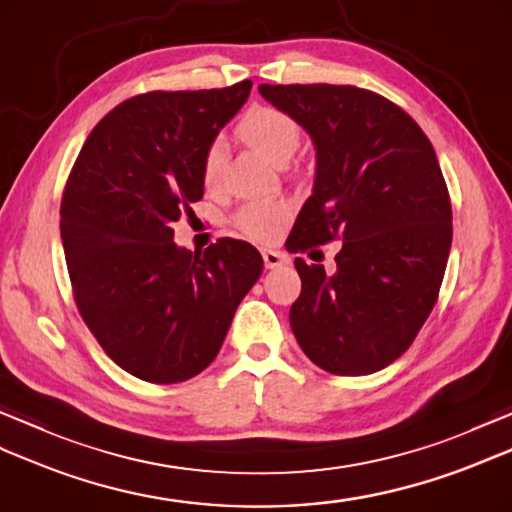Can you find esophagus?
Returning a JSON list of instances; mask_svg holds the SVG:
<instances>
[{
    "label": "esophagus",
    "mask_w": 512,
    "mask_h": 512,
    "mask_svg": "<svg viewBox=\"0 0 512 512\" xmlns=\"http://www.w3.org/2000/svg\"><path fill=\"white\" fill-rule=\"evenodd\" d=\"M262 257L266 268H279L288 264V257L284 253H279V250H262Z\"/></svg>",
    "instance_id": "34e87169"
}]
</instances>
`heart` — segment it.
<instances>
[{"instance_id": "obj_1", "label": "heart", "mask_w": 512, "mask_h": 512, "mask_svg": "<svg viewBox=\"0 0 512 512\" xmlns=\"http://www.w3.org/2000/svg\"><path fill=\"white\" fill-rule=\"evenodd\" d=\"M237 134L268 160L284 165L295 154L301 140V127L288 112L273 105H253L237 125ZM222 169V145L211 143L202 160V180L213 187ZM288 220V206L275 200L248 202L233 217L237 231L255 242H273Z\"/></svg>"}]
</instances>
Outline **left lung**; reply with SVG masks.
<instances>
[{"label": "left lung", "instance_id": "1", "mask_svg": "<svg viewBox=\"0 0 512 512\" xmlns=\"http://www.w3.org/2000/svg\"><path fill=\"white\" fill-rule=\"evenodd\" d=\"M317 149V176L290 253L343 239L336 268L295 259L290 328L314 365L363 376L394 363L438 301L451 250V200L420 125L354 85H259ZM321 253V250H314ZM312 257V253H310Z\"/></svg>", "mask_w": 512, "mask_h": 512}]
</instances>
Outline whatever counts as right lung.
I'll list each match as a JSON object with an SVG mask.
<instances>
[{"mask_svg": "<svg viewBox=\"0 0 512 512\" xmlns=\"http://www.w3.org/2000/svg\"><path fill=\"white\" fill-rule=\"evenodd\" d=\"M250 88L123 101L92 129L63 189L76 308L105 354L147 383H182L209 367L264 270L248 242L222 237L191 253L171 228L202 200L206 149Z\"/></svg>", "mask_w": 512, "mask_h": 512, "instance_id": "1", "label": "right lung"}]
</instances>
